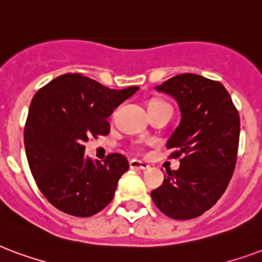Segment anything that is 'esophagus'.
I'll list each match as a JSON object with an SVG mask.
<instances>
[{
  "label": "esophagus",
  "instance_id": "34e87169",
  "mask_svg": "<svg viewBox=\"0 0 262 262\" xmlns=\"http://www.w3.org/2000/svg\"><path fill=\"white\" fill-rule=\"evenodd\" d=\"M129 165H130L132 169L146 170L150 168V165H148V164H146V162H143V161H139V160H132L130 162H129Z\"/></svg>",
  "mask_w": 262,
  "mask_h": 262
}]
</instances>
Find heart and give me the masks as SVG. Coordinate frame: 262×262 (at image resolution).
<instances>
[{
  "instance_id": "b5f03b06",
  "label": "heart",
  "mask_w": 262,
  "mask_h": 262,
  "mask_svg": "<svg viewBox=\"0 0 262 262\" xmlns=\"http://www.w3.org/2000/svg\"><path fill=\"white\" fill-rule=\"evenodd\" d=\"M161 102L162 101H160V100H152V101H151L148 105H152V104H161Z\"/></svg>"
}]
</instances>
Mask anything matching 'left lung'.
Masks as SVG:
<instances>
[{"mask_svg": "<svg viewBox=\"0 0 262 262\" xmlns=\"http://www.w3.org/2000/svg\"><path fill=\"white\" fill-rule=\"evenodd\" d=\"M173 97L180 123L166 143L180 160L178 170L164 175L151 191L154 204L172 220L197 218L220 200L233 175L239 147L240 118L220 82L183 73L156 87Z\"/></svg>", "mask_w": 262, "mask_h": 262, "instance_id": "left-lung-1", "label": "left lung"}]
</instances>
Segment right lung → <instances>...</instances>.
Segmentation results:
<instances>
[{"mask_svg":"<svg viewBox=\"0 0 262 262\" xmlns=\"http://www.w3.org/2000/svg\"><path fill=\"white\" fill-rule=\"evenodd\" d=\"M137 90H114L79 73H67L33 97L25 150L38 189L55 208L86 218L111 203L129 162L122 154H110L102 164H94L84 156V143L108 135L106 118Z\"/></svg>","mask_w":262,"mask_h":262,"instance_id":"right-lung-1","label":"right lung"}]
</instances>
